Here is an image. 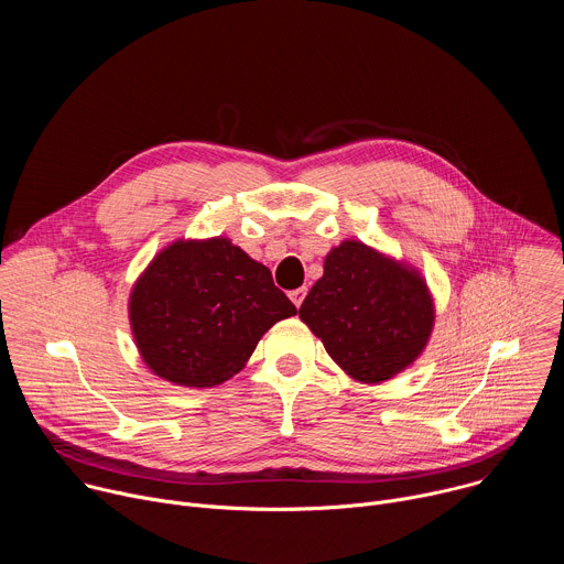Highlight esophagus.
I'll return each mask as SVG.
<instances>
[{
  "instance_id": "obj_1",
  "label": "esophagus",
  "mask_w": 564,
  "mask_h": 564,
  "mask_svg": "<svg viewBox=\"0 0 564 564\" xmlns=\"http://www.w3.org/2000/svg\"><path fill=\"white\" fill-rule=\"evenodd\" d=\"M305 294H307V290H305V288H299V290H292V292H290V299H292V303H294L296 307H301Z\"/></svg>"
}]
</instances>
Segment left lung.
Instances as JSON below:
<instances>
[{
    "label": "left lung",
    "instance_id": "1",
    "mask_svg": "<svg viewBox=\"0 0 564 564\" xmlns=\"http://www.w3.org/2000/svg\"><path fill=\"white\" fill-rule=\"evenodd\" d=\"M307 328L357 381L379 383L411 366L433 330V301L424 279L344 240L299 307Z\"/></svg>",
    "mask_w": 564,
    "mask_h": 564
}]
</instances>
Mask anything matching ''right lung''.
I'll use <instances>...</instances> for the list:
<instances>
[{
  "mask_svg": "<svg viewBox=\"0 0 564 564\" xmlns=\"http://www.w3.org/2000/svg\"><path fill=\"white\" fill-rule=\"evenodd\" d=\"M294 303L272 272L227 238L176 240L138 279L129 318L144 364L178 386L209 388L246 366Z\"/></svg>",
  "mask_w": 564,
  "mask_h": 564,
  "instance_id": "obj_1",
  "label": "right lung"
}]
</instances>
